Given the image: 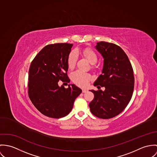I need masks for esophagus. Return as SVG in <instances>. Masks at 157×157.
Returning a JSON list of instances; mask_svg holds the SVG:
<instances>
[{"mask_svg": "<svg viewBox=\"0 0 157 157\" xmlns=\"http://www.w3.org/2000/svg\"><path fill=\"white\" fill-rule=\"evenodd\" d=\"M87 90H86V89H83L82 90V93H86L87 92Z\"/></svg>", "mask_w": 157, "mask_h": 157, "instance_id": "obj_1", "label": "esophagus"}]
</instances>
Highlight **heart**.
<instances>
[{"instance_id":"b5f03b06","label":"heart","mask_w":157,"mask_h":157,"mask_svg":"<svg viewBox=\"0 0 157 157\" xmlns=\"http://www.w3.org/2000/svg\"><path fill=\"white\" fill-rule=\"evenodd\" d=\"M78 53L81 54L84 56L88 61L91 64H95L98 61V55L91 49L86 48L81 51H73L70 53L67 58V66L70 69H73L76 66L78 59ZM72 81L78 86L81 87L86 86L88 82L91 80V77L90 75L87 73L78 70L73 73L71 75Z\"/></svg>"}]
</instances>
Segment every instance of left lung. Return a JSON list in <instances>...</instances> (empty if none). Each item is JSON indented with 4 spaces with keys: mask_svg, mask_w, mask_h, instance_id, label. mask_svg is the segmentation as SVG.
Masks as SVG:
<instances>
[{
    "mask_svg": "<svg viewBox=\"0 0 157 157\" xmlns=\"http://www.w3.org/2000/svg\"><path fill=\"white\" fill-rule=\"evenodd\" d=\"M96 49L104 58V67L93 85L105 90H90L94 98L89 106L93 115L108 119L119 114L129 104L134 87V73L128 56L119 46L101 41Z\"/></svg>",
    "mask_w": 157,
    "mask_h": 157,
    "instance_id": "obj_1",
    "label": "left lung"
}]
</instances>
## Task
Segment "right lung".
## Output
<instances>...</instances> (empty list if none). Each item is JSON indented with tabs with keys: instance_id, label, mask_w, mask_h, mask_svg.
Instances as JSON below:
<instances>
[{
	"instance_id": "right-lung-1",
	"label": "right lung",
	"mask_w": 157,
	"mask_h": 157,
	"mask_svg": "<svg viewBox=\"0 0 157 157\" xmlns=\"http://www.w3.org/2000/svg\"><path fill=\"white\" fill-rule=\"evenodd\" d=\"M70 43L49 44L32 61L28 76V94L32 103L43 114L52 118L65 117L71 111L82 90L75 84L65 88L59 81L69 82L67 58Z\"/></svg>"
}]
</instances>
